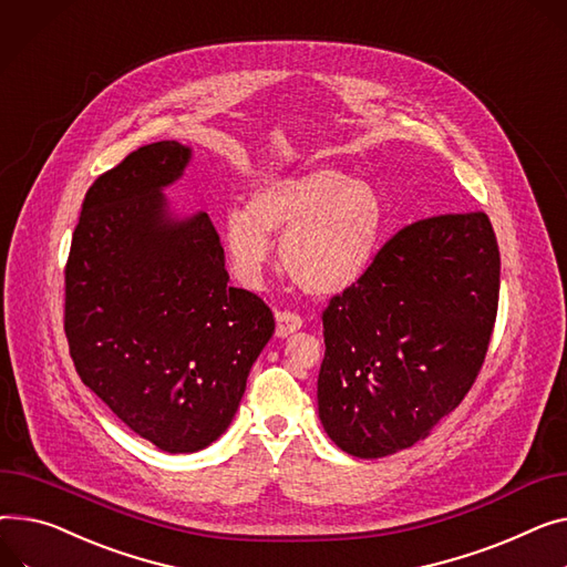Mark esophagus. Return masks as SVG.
Listing matches in <instances>:
<instances>
[{"mask_svg": "<svg viewBox=\"0 0 567 567\" xmlns=\"http://www.w3.org/2000/svg\"><path fill=\"white\" fill-rule=\"evenodd\" d=\"M276 321H278V326H276L278 337H287V334L296 332L300 326H303V319H300V315L289 312V310H278Z\"/></svg>", "mask_w": 567, "mask_h": 567, "instance_id": "esophagus-1", "label": "esophagus"}]
</instances>
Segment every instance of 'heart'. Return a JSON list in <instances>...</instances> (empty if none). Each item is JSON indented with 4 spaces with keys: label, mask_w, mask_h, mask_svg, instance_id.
Returning <instances> with one entry per match:
<instances>
[{
    "label": "heart",
    "mask_w": 567,
    "mask_h": 567,
    "mask_svg": "<svg viewBox=\"0 0 567 567\" xmlns=\"http://www.w3.org/2000/svg\"><path fill=\"white\" fill-rule=\"evenodd\" d=\"M381 225L373 188L347 173L319 166L261 182L250 207L223 218V241L233 271L257 285L267 271L274 241L282 235V264L308 293L332 296L360 280Z\"/></svg>",
    "instance_id": "1"
}]
</instances>
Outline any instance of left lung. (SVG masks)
<instances>
[{
	"label": "left lung",
	"mask_w": 567,
	"mask_h": 567,
	"mask_svg": "<svg viewBox=\"0 0 567 567\" xmlns=\"http://www.w3.org/2000/svg\"><path fill=\"white\" fill-rule=\"evenodd\" d=\"M499 246L485 212L420 218L323 310L319 420L358 458L426 437L472 390L499 306Z\"/></svg>",
	"instance_id": "obj_1"
}]
</instances>
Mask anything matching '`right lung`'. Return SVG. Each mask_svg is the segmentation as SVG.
I'll use <instances>...</instances> for the list:
<instances>
[{
  "label": "right lung",
  "instance_id": "obj_1",
  "mask_svg": "<svg viewBox=\"0 0 567 567\" xmlns=\"http://www.w3.org/2000/svg\"><path fill=\"white\" fill-rule=\"evenodd\" d=\"M188 157L177 141H159L102 173L63 271V328L80 379L168 454L225 433L276 330L257 293L228 285L209 216H168L162 188Z\"/></svg>",
  "mask_w": 567,
  "mask_h": 567
}]
</instances>
